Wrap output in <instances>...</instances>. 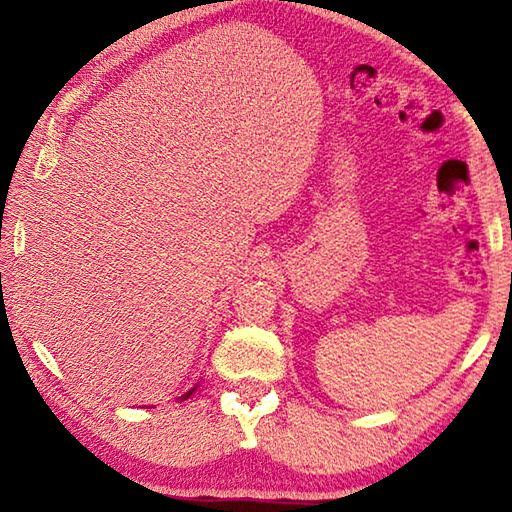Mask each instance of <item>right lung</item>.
<instances>
[{
	"instance_id": "obj_1",
	"label": "right lung",
	"mask_w": 512,
	"mask_h": 512,
	"mask_svg": "<svg viewBox=\"0 0 512 512\" xmlns=\"http://www.w3.org/2000/svg\"><path fill=\"white\" fill-rule=\"evenodd\" d=\"M192 393H194V388H192V391H189L185 397H189V395H192ZM185 397H183V400H185Z\"/></svg>"
}]
</instances>
